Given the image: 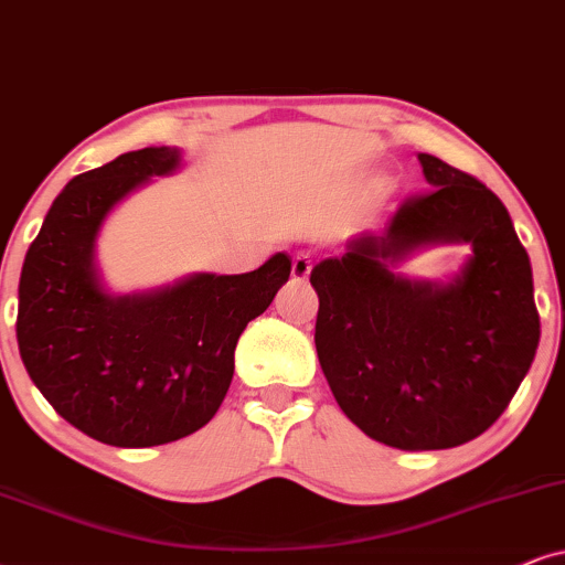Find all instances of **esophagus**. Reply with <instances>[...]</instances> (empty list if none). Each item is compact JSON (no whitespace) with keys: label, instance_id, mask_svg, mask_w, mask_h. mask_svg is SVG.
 Wrapping results in <instances>:
<instances>
[{"label":"esophagus","instance_id":"obj_1","mask_svg":"<svg viewBox=\"0 0 565 565\" xmlns=\"http://www.w3.org/2000/svg\"><path fill=\"white\" fill-rule=\"evenodd\" d=\"M312 270V255L310 253H297L295 258H291V276L297 278V281H305L307 276H310Z\"/></svg>","mask_w":565,"mask_h":565}]
</instances>
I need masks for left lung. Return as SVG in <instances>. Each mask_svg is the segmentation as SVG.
<instances>
[{"mask_svg":"<svg viewBox=\"0 0 565 565\" xmlns=\"http://www.w3.org/2000/svg\"><path fill=\"white\" fill-rule=\"evenodd\" d=\"M430 188L398 205L381 237L318 263L316 349L341 412L370 438L440 451L495 423L540 344L530 255L490 188L419 153ZM438 238L473 245L448 288L390 274L409 248Z\"/></svg>","mask_w":565,"mask_h":565,"instance_id":"obj_1","label":"left lung"}]
</instances>
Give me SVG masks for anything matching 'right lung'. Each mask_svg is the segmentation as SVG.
Instances as JSON below:
<instances>
[{
    "instance_id": "right-lung-1",
    "label": "right lung",
    "mask_w": 565,
    "mask_h": 565,
    "mask_svg": "<svg viewBox=\"0 0 565 565\" xmlns=\"http://www.w3.org/2000/svg\"><path fill=\"white\" fill-rule=\"evenodd\" d=\"M180 163L142 148L77 174L28 247L18 287V347L56 414L119 448L180 440L211 423L230 391L234 349L291 274L278 253L242 276L200 274L142 297L104 295L93 242L114 205Z\"/></svg>"
}]
</instances>
